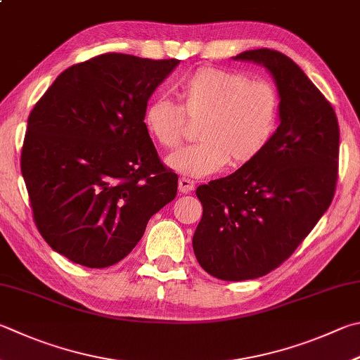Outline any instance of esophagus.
<instances>
[{"mask_svg":"<svg viewBox=\"0 0 360 360\" xmlns=\"http://www.w3.org/2000/svg\"><path fill=\"white\" fill-rule=\"evenodd\" d=\"M178 188L181 193H191L195 188V182L188 178H181L178 182Z\"/></svg>","mask_w":360,"mask_h":360,"instance_id":"1","label":"esophagus"}]
</instances>
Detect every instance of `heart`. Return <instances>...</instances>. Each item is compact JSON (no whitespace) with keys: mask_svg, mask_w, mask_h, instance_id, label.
<instances>
[{"mask_svg":"<svg viewBox=\"0 0 360 360\" xmlns=\"http://www.w3.org/2000/svg\"><path fill=\"white\" fill-rule=\"evenodd\" d=\"M179 103L158 96L143 110V126L163 149L178 148L187 120L198 122L197 145L168 158L174 172L202 178L224 168L253 162L269 146L278 126L276 84L245 72L202 66L178 83Z\"/></svg>","mask_w":360,"mask_h":360,"instance_id":"b5f03b06","label":"heart"}]
</instances>
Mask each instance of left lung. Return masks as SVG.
<instances>
[{
    "label": "left lung",
    "instance_id": "obj_1",
    "mask_svg": "<svg viewBox=\"0 0 360 360\" xmlns=\"http://www.w3.org/2000/svg\"><path fill=\"white\" fill-rule=\"evenodd\" d=\"M234 60L271 72L280 124L269 146L233 174L202 184L193 252L212 277H263L288 259L334 198L340 129L330 102L291 58L258 49Z\"/></svg>",
    "mask_w": 360,
    "mask_h": 360
}]
</instances>
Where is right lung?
I'll return each mask as SVG.
<instances>
[{
  "label": "right lung",
  "mask_w": 360,
  "mask_h": 360,
  "mask_svg": "<svg viewBox=\"0 0 360 360\" xmlns=\"http://www.w3.org/2000/svg\"><path fill=\"white\" fill-rule=\"evenodd\" d=\"M179 60L103 53L58 75L31 110L22 174L47 244L102 269L126 258L153 215L174 200L143 110Z\"/></svg>",
  "instance_id": "right-lung-1"
}]
</instances>
